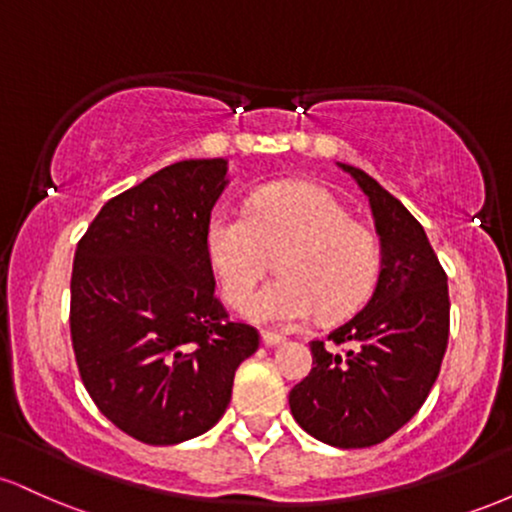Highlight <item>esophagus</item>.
<instances>
[{"mask_svg": "<svg viewBox=\"0 0 512 512\" xmlns=\"http://www.w3.org/2000/svg\"><path fill=\"white\" fill-rule=\"evenodd\" d=\"M262 342H264V346H279V344H284L286 339L276 332H262Z\"/></svg>", "mask_w": 512, "mask_h": 512, "instance_id": "34e87169", "label": "esophagus"}]
</instances>
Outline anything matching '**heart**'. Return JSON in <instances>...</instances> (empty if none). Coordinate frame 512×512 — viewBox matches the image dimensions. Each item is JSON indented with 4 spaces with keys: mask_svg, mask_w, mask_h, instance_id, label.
<instances>
[{
    "mask_svg": "<svg viewBox=\"0 0 512 512\" xmlns=\"http://www.w3.org/2000/svg\"><path fill=\"white\" fill-rule=\"evenodd\" d=\"M280 252V279L251 302L268 255ZM204 252L228 303L245 305L257 325L298 327L317 313L342 320L368 301L383 269V243L368 223L327 187L272 182L255 190L243 211H214Z\"/></svg>",
    "mask_w": 512,
    "mask_h": 512,
    "instance_id": "1",
    "label": "heart"
}]
</instances>
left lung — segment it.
<instances>
[{"label": "left lung", "mask_w": 512, "mask_h": 512, "mask_svg": "<svg viewBox=\"0 0 512 512\" xmlns=\"http://www.w3.org/2000/svg\"><path fill=\"white\" fill-rule=\"evenodd\" d=\"M339 166L366 192L383 269L366 308L310 342L313 370L289 404L303 431L349 450L383 443L426 402L448 349L450 296L424 226L361 168Z\"/></svg>", "instance_id": "1"}]
</instances>
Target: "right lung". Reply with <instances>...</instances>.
Segmentation results:
<instances>
[{
	"instance_id": "1",
	"label": "right lung",
	"mask_w": 512,
	"mask_h": 512,
	"mask_svg": "<svg viewBox=\"0 0 512 512\" xmlns=\"http://www.w3.org/2000/svg\"><path fill=\"white\" fill-rule=\"evenodd\" d=\"M226 173L223 158L161 168L105 202L76 245V366L101 414L142 443L209 431L260 346L255 327L228 320L204 252Z\"/></svg>"
}]
</instances>
